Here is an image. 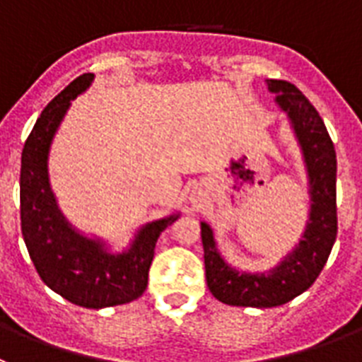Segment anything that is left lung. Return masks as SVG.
Returning <instances> with one entry per match:
<instances>
[{
  "instance_id": "left-lung-1",
  "label": "left lung",
  "mask_w": 362,
  "mask_h": 362,
  "mask_svg": "<svg viewBox=\"0 0 362 362\" xmlns=\"http://www.w3.org/2000/svg\"><path fill=\"white\" fill-rule=\"evenodd\" d=\"M276 103L287 112L302 147L309 175L311 215L303 239L276 269L248 274L218 256L211 228L200 224L206 281L215 298L228 305L278 308L308 291L326 265L337 239V154L317 108L287 81H267Z\"/></svg>"
}]
</instances>
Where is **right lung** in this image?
I'll use <instances>...</instances> for the list:
<instances>
[{"label":"right lung","mask_w":362,"mask_h":362,"mask_svg":"<svg viewBox=\"0 0 362 362\" xmlns=\"http://www.w3.org/2000/svg\"><path fill=\"white\" fill-rule=\"evenodd\" d=\"M92 78V73L75 78L36 119L21 153L20 218L21 235L42 281L75 305L101 309L132 302L145 293L158 238L178 215L148 223L130 250L117 256L108 254L101 243L78 235L64 221L47 182V153L69 101Z\"/></svg>","instance_id":"obj_1"}]
</instances>
